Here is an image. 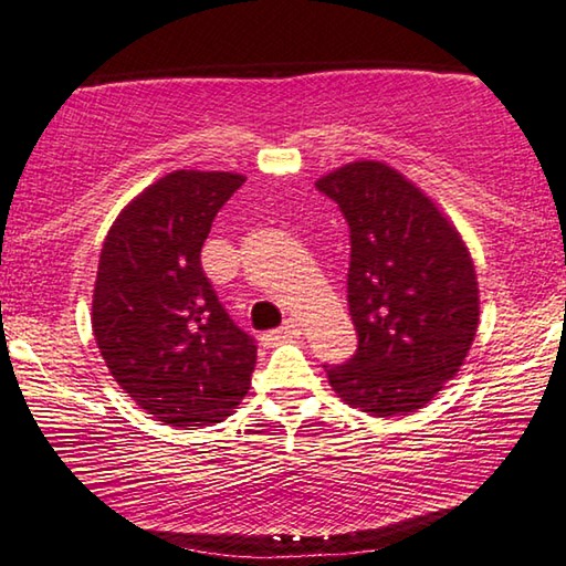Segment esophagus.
Wrapping results in <instances>:
<instances>
[{
  "label": "esophagus",
  "instance_id": "obj_1",
  "mask_svg": "<svg viewBox=\"0 0 566 566\" xmlns=\"http://www.w3.org/2000/svg\"><path fill=\"white\" fill-rule=\"evenodd\" d=\"M300 334H302L300 322H294V319H286L280 329H272V332H266L264 337H262V342L266 344V347H274V344L286 342V339H294V337H300Z\"/></svg>",
  "mask_w": 566,
  "mask_h": 566
}]
</instances>
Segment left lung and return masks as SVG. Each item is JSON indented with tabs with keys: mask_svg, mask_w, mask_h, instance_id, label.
Segmentation results:
<instances>
[{
	"mask_svg": "<svg viewBox=\"0 0 566 566\" xmlns=\"http://www.w3.org/2000/svg\"><path fill=\"white\" fill-rule=\"evenodd\" d=\"M349 224L347 302L357 352L324 364L354 409L397 417L432 401L464 364L479 324L472 256L432 199L381 161L317 181Z\"/></svg>",
	"mask_w": 566,
	"mask_h": 566,
	"instance_id": "1",
	"label": "left lung"
}]
</instances>
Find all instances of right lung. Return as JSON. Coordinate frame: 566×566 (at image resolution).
I'll return each instance as SVG.
<instances>
[{"label": "right lung", "mask_w": 566, "mask_h": 566, "mask_svg": "<svg viewBox=\"0 0 566 566\" xmlns=\"http://www.w3.org/2000/svg\"><path fill=\"white\" fill-rule=\"evenodd\" d=\"M247 177L179 169L122 209L99 254L92 329L117 385L171 427L229 417L252 385L256 342L217 300L202 244Z\"/></svg>", "instance_id": "add662e5"}]
</instances>
